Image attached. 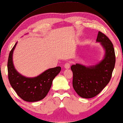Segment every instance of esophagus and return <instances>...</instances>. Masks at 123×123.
Returning <instances> with one entry per match:
<instances>
[{"mask_svg": "<svg viewBox=\"0 0 123 123\" xmlns=\"http://www.w3.org/2000/svg\"><path fill=\"white\" fill-rule=\"evenodd\" d=\"M64 67H65V68L68 69L70 67V64L68 62H66V63L65 64V65H64Z\"/></svg>", "mask_w": 123, "mask_h": 123, "instance_id": "esophagus-1", "label": "esophagus"}]
</instances>
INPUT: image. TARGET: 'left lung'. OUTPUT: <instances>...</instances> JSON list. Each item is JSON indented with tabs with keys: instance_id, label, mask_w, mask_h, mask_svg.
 <instances>
[{
	"instance_id": "1",
	"label": "left lung",
	"mask_w": 123,
	"mask_h": 123,
	"mask_svg": "<svg viewBox=\"0 0 123 123\" xmlns=\"http://www.w3.org/2000/svg\"><path fill=\"white\" fill-rule=\"evenodd\" d=\"M96 42L100 43L104 49L101 61L89 66L76 63L71 67L73 72V87L82 98H92L99 94L109 82L115 66V51L110 39L98 32Z\"/></svg>"
}]
</instances>
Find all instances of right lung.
Returning <instances> with one entry per match:
<instances>
[{"label": "right lung", "instance_id": "right-lung-1", "mask_svg": "<svg viewBox=\"0 0 123 123\" xmlns=\"http://www.w3.org/2000/svg\"><path fill=\"white\" fill-rule=\"evenodd\" d=\"M17 42L10 51L8 61V79L10 85L22 99L35 102L44 98L49 91L53 80L61 71V67L49 68L36 77H27L15 68L13 61V52Z\"/></svg>", "mask_w": 123, "mask_h": 123}]
</instances>
